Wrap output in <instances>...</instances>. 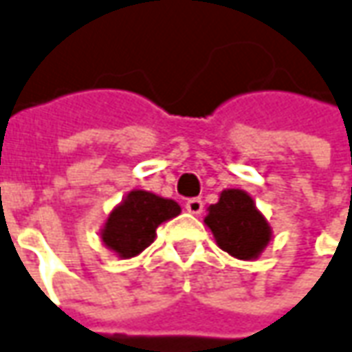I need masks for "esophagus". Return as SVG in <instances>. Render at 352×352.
<instances>
[{
	"label": "esophagus",
	"instance_id": "esophagus-1",
	"mask_svg": "<svg viewBox=\"0 0 352 352\" xmlns=\"http://www.w3.org/2000/svg\"><path fill=\"white\" fill-rule=\"evenodd\" d=\"M184 208L192 215H200L201 211H204V201H201V198H190V200H186Z\"/></svg>",
	"mask_w": 352,
	"mask_h": 352
}]
</instances>
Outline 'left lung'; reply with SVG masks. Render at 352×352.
Wrapping results in <instances>:
<instances>
[{"label": "left lung", "instance_id": "left-lung-1", "mask_svg": "<svg viewBox=\"0 0 352 352\" xmlns=\"http://www.w3.org/2000/svg\"><path fill=\"white\" fill-rule=\"evenodd\" d=\"M208 211L204 223L211 228L219 248L236 259H255L270 242L267 219L244 190H223L217 204Z\"/></svg>", "mask_w": 352, "mask_h": 352}]
</instances>
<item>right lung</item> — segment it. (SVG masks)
<instances>
[{"instance_id": "obj_1", "label": "right lung", "mask_w": 352, "mask_h": 352, "mask_svg": "<svg viewBox=\"0 0 352 352\" xmlns=\"http://www.w3.org/2000/svg\"><path fill=\"white\" fill-rule=\"evenodd\" d=\"M181 213V206L162 196L133 190L108 215L100 238L120 257L139 255L154 242L156 228Z\"/></svg>"}]
</instances>
